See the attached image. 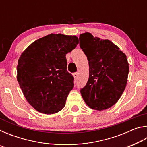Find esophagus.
<instances>
[{
  "label": "esophagus",
  "mask_w": 147,
  "mask_h": 147,
  "mask_svg": "<svg viewBox=\"0 0 147 147\" xmlns=\"http://www.w3.org/2000/svg\"><path fill=\"white\" fill-rule=\"evenodd\" d=\"M73 76H74V79L76 80L77 78H78V73H74V74H73Z\"/></svg>",
  "instance_id": "esophagus-1"
}]
</instances>
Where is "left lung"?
<instances>
[{"label":"left lung","mask_w":147,"mask_h":147,"mask_svg":"<svg viewBox=\"0 0 147 147\" xmlns=\"http://www.w3.org/2000/svg\"><path fill=\"white\" fill-rule=\"evenodd\" d=\"M80 47L89 61V79L80 89L84 100L91 109L101 111L113 106L123 93L129 64L126 54L108 39L80 35Z\"/></svg>","instance_id":"8db88e82"}]
</instances>
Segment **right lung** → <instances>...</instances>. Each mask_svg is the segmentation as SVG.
Listing matches in <instances>:
<instances>
[{
  "instance_id": "right-lung-1",
  "label": "right lung",
  "mask_w": 147,
  "mask_h": 147,
  "mask_svg": "<svg viewBox=\"0 0 147 147\" xmlns=\"http://www.w3.org/2000/svg\"><path fill=\"white\" fill-rule=\"evenodd\" d=\"M78 44L75 36L51 34L35 41L21 54L17 81L26 100L39 112L53 114L64 108L74 87L65 56Z\"/></svg>"
}]
</instances>
